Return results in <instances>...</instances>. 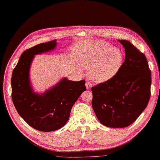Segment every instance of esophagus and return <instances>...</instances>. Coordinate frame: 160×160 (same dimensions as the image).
I'll list each match as a JSON object with an SVG mask.
<instances>
[{
  "label": "esophagus",
  "instance_id": "obj_1",
  "mask_svg": "<svg viewBox=\"0 0 160 160\" xmlns=\"http://www.w3.org/2000/svg\"><path fill=\"white\" fill-rule=\"evenodd\" d=\"M86 86L87 90H90L91 89V88H92V84H91L90 82H86Z\"/></svg>",
  "mask_w": 160,
  "mask_h": 160
}]
</instances>
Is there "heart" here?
Returning a JSON list of instances; mask_svg holds the SVG:
<instances>
[{
	"label": "heart",
	"instance_id": "heart-1",
	"mask_svg": "<svg viewBox=\"0 0 160 160\" xmlns=\"http://www.w3.org/2000/svg\"><path fill=\"white\" fill-rule=\"evenodd\" d=\"M123 61L122 51L106 42H97L80 57L81 66L89 70V77L95 83H104L115 77Z\"/></svg>",
	"mask_w": 160,
	"mask_h": 160
}]
</instances>
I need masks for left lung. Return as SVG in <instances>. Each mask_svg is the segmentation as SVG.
Returning a JSON list of instances; mask_svg holds the SVG:
<instances>
[{"label": "left lung", "instance_id": "obj_1", "mask_svg": "<svg viewBox=\"0 0 160 160\" xmlns=\"http://www.w3.org/2000/svg\"><path fill=\"white\" fill-rule=\"evenodd\" d=\"M125 61L112 79L92 88V106L99 121L110 128H125L138 118L151 97V72L145 55L130 42L118 40Z\"/></svg>", "mask_w": 160, "mask_h": 160}]
</instances>
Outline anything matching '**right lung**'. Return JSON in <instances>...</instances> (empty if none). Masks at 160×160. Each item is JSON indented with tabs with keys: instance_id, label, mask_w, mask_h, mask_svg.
Returning <instances> with one entry per match:
<instances>
[{
	"instance_id": "1",
	"label": "right lung",
	"mask_w": 160,
	"mask_h": 160,
	"mask_svg": "<svg viewBox=\"0 0 160 160\" xmlns=\"http://www.w3.org/2000/svg\"><path fill=\"white\" fill-rule=\"evenodd\" d=\"M56 47L57 40H53L24 51L12 77V98L19 115L32 128L43 132L54 131L66 125L72 108L86 90L84 80L73 81L65 77L43 93L34 92L30 78L33 58Z\"/></svg>"
}]
</instances>
